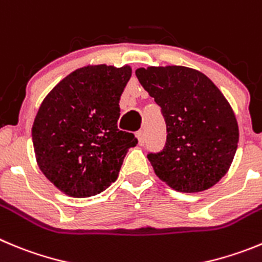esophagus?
<instances>
[{"label": "esophagus", "mask_w": 262, "mask_h": 262, "mask_svg": "<svg viewBox=\"0 0 262 262\" xmlns=\"http://www.w3.org/2000/svg\"><path fill=\"white\" fill-rule=\"evenodd\" d=\"M136 138H138L139 144L144 145V143H145V131L144 129H139L138 133H136Z\"/></svg>", "instance_id": "1"}]
</instances>
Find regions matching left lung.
<instances>
[{"instance_id":"left-lung-1","label":"left lung","mask_w":262,"mask_h":262,"mask_svg":"<svg viewBox=\"0 0 262 262\" xmlns=\"http://www.w3.org/2000/svg\"><path fill=\"white\" fill-rule=\"evenodd\" d=\"M166 123L164 149L148 153L156 175L175 191L210 188L227 172L239 141L231 106L203 73L184 66L138 69Z\"/></svg>"}]
</instances>
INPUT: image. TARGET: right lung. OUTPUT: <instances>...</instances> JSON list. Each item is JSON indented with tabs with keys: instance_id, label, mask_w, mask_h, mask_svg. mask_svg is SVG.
<instances>
[{
	"instance_id": "1",
	"label": "right lung",
	"mask_w": 262,
	"mask_h": 262,
	"mask_svg": "<svg viewBox=\"0 0 262 262\" xmlns=\"http://www.w3.org/2000/svg\"><path fill=\"white\" fill-rule=\"evenodd\" d=\"M131 67L106 64L78 69L45 97L32 127L40 170L74 198H90L118 178L134 134L121 131L119 98Z\"/></svg>"
}]
</instances>
